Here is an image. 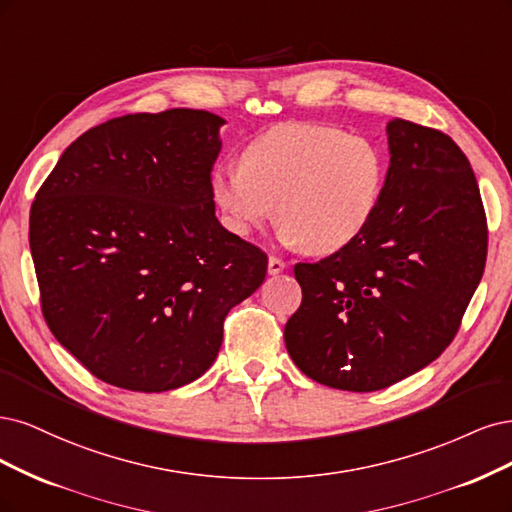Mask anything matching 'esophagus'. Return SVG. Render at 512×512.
I'll return each mask as SVG.
<instances>
[{
	"label": "esophagus",
	"mask_w": 512,
	"mask_h": 512,
	"mask_svg": "<svg viewBox=\"0 0 512 512\" xmlns=\"http://www.w3.org/2000/svg\"><path fill=\"white\" fill-rule=\"evenodd\" d=\"M285 268H287V263H285L283 259H280V257H274V255H272V257L268 259V272H270V274H280Z\"/></svg>",
	"instance_id": "esophagus-1"
}]
</instances>
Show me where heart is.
<instances>
[{"label": "heart", "mask_w": 512, "mask_h": 512, "mask_svg": "<svg viewBox=\"0 0 512 512\" xmlns=\"http://www.w3.org/2000/svg\"><path fill=\"white\" fill-rule=\"evenodd\" d=\"M385 157L372 140L289 121L246 142L238 170L210 174L225 225L249 236L272 217L302 251L332 255L366 232L385 191Z\"/></svg>", "instance_id": "heart-1"}]
</instances>
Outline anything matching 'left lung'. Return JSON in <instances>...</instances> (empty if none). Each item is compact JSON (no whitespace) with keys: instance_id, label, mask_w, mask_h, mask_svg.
I'll list each match as a JSON object with an SVG mask.
<instances>
[{"instance_id":"1","label":"left lung","mask_w":512,"mask_h":512,"mask_svg":"<svg viewBox=\"0 0 512 512\" xmlns=\"http://www.w3.org/2000/svg\"><path fill=\"white\" fill-rule=\"evenodd\" d=\"M387 136L385 191L366 232L293 270L302 304L285 325L287 351L342 391L385 389L440 357L487 259L485 208L461 148L404 119Z\"/></svg>"}]
</instances>
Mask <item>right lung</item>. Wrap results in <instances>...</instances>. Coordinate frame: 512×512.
Returning a JSON list of instances; mask_svg holds the SVG:
<instances>
[{"label":"right lung","instance_id":"add662e5","mask_svg":"<svg viewBox=\"0 0 512 512\" xmlns=\"http://www.w3.org/2000/svg\"><path fill=\"white\" fill-rule=\"evenodd\" d=\"M223 123L172 108L91 127L31 204L46 325L108 385L159 393L200 378L227 312L266 278L268 255L214 217Z\"/></svg>","mask_w":512,"mask_h":512}]
</instances>
